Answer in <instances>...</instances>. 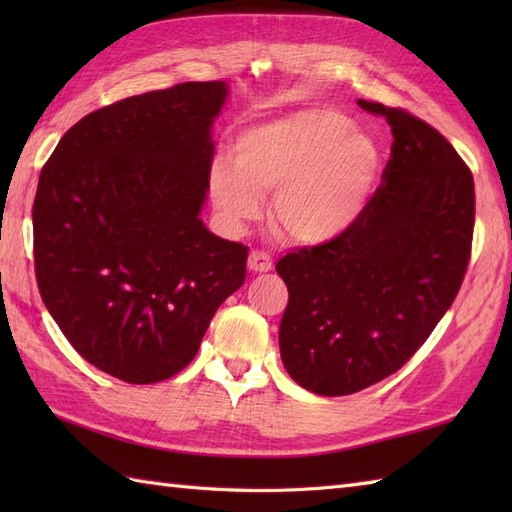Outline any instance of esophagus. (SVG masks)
Instances as JSON below:
<instances>
[{
    "mask_svg": "<svg viewBox=\"0 0 512 512\" xmlns=\"http://www.w3.org/2000/svg\"><path fill=\"white\" fill-rule=\"evenodd\" d=\"M248 270L250 273H268V270H273V259L264 250H253L248 255Z\"/></svg>",
    "mask_w": 512,
    "mask_h": 512,
    "instance_id": "34e87169",
    "label": "esophagus"
}]
</instances>
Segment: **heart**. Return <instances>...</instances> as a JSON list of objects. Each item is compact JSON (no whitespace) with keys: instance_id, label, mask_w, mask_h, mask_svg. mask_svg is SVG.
<instances>
[{"instance_id":"obj_1","label":"heart","mask_w":512,"mask_h":512,"mask_svg":"<svg viewBox=\"0 0 512 512\" xmlns=\"http://www.w3.org/2000/svg\"><path fill=\"white\" fill-rule=\"evenodd\" d=\"M235 160L211 162L209 187L224 224L239 231L262 213L295 244L317 246L343 235L361 217L380 173L376 140L328 107L288 112L244 129Z\"/></svg>"}]
</instances>
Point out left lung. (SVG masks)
<instances>
[{
	"label": "left lung",
	"mask_w": 512,
	"mask_h": 512,
	"mask_svg": "<svg viewBox=\"0 0 512 512\" xmlns=\"http://www.w3.org/2000/svg\"><path fill=\"white\" fill-rule=\"evenodd\" d=\"M358 105L394 136L383 184L343 235L275 266L288 286L281 361L319 396L398 372L451 308L471 257L475 187L458 151L400 107Z\"/></svg>",
	"instance_id": "left-lung-1"
}]
</instances>
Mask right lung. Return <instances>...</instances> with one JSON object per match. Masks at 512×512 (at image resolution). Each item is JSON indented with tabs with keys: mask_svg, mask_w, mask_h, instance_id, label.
<instances>
[{
	"mask_svg": "<svg viewBox=\"0 0 512 512\" xmlns=\"http://www.w3.org/2000/svg\"><path fill=\"white\" fill-rule=\"evenodd\" d=\"M226 96L224 81H189L101 107L41 169V299L74 350L125 383L187 367L246 279L248 248L200 220Z\"/></svg>",
	"mask_w": 512,
	"mask_h": 512,
	"instance_id": "1",
	"label": "right lung"
}]
</instances>
